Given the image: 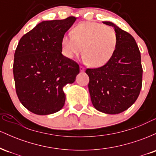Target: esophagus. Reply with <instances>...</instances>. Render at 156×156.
Returning a JSON list of instances; mask_svg holds the SVG:
<instances>
[{"label":"esophagus","mask_w":156,"mask_h":156,"mask_svg":"<svg viewBox=\"0 0 156 156\" xmlns=\"http://www.w3.org/2000/svg\"><path fill=\"white\" fill-rule=\"evenodd\" d=\"M80 70L81 71V72H83V71L85 70V68H84L83 66H80Z\"/></svg>","instance_id":"34e87169"}]
</instances>
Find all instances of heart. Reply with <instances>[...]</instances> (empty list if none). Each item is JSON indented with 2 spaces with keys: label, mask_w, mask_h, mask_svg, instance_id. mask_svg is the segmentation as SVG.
<instances>
[{
  "label": "heart",
  "mask_w": 156,
  "mask_h": 156,
  "mask_svg": "<svg viewBox=\"0 0 156 156\" xmlns=\"http://www.w3.org/2000/svg\"><path fill=\"white\" fill-rule=\"evenodd\" d=\"M117 44L116 30L113 27L96 22L80 23L73 32L64 35L62 39L64 56L73 58L83 49V61L95 67H102L112 59Z\"/></svg>",
  "instance_id": "obj_1"
}]
</instances>
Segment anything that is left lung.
<instances>
[{
  "instance_id": "left-lung-1",
  "label": "left lung",
  "mask_w": 156,
  "mask_h": 156,
  "mask_svg": "<svg viewBox=\"0 0 156 156\" xmlns=\"http://www.w3.org/2000/svg\"><path fill=\"white\" fill-rule=\"evenodd\" d=\"M118 35L114 55L101 67L87 69L89 91L94 107L99 112L116 114L130 108L136 101L142 86L141 53L135 39L114 23Z\"/></svg>"
}]
</instances>
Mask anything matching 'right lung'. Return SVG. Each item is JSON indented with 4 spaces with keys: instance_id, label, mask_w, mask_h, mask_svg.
<instances>
[{
    "instance_id": "right-lung-1",
    "label": "right lung",
    "mask_w": 156,
    "mask_h": 156,
    "mask_svg": "<svg viewBox=\"0 0 156 156\" xmlns=\"http://www.w3.org/2000/svg\"><path fill=\"white\" fill-rule=\"evenodd\" d=\"M76 19L42 21L20 39L13 64L16 93L34 114L47 115L63 108V87L79 73L78 64L62 54V39Z\"/></svg>"
}]
</instances>
